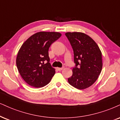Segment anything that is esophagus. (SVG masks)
I'll list each match as a JSON object with an SVG mask.
<instances>
[{"mask_svg": "<svg viewBox=\"0 0 120 120\" xmlns=\"http://www.w3.org/2000/svg\"><path fill=\"white\" fill-rule=\"evenodd\" d=\"M63 68H64V67H62V68L57 67V70H58V71H62Z\"/></svg>", "mask_w": 120, "mask_h": 120, "instance_id": "34e87169", "label": "esophagus"}]
</instances>
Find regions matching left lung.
Wrapping results in <instances>:
<instances>
[{"label": "left lung", "instance_id": "left-lung-1", "mask_svg": "<svg viewBox=\"0 0 120 120\" xmlns=\"http://www.w3.org/2000/svg\"><path fill=\"white\" fill-rule=\"evenodd\" d=\"M73 48L75 67L68 83L79 90L88 88L96 82L102 68V53L97 43L81 32L65 34Z\"/></svg>", "mask_w": 120, "mask_h": 120}]
</instances>
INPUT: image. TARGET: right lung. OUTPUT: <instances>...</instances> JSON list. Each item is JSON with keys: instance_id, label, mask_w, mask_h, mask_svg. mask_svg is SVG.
I'll list each match as a JSON object with an SVG mask.
<instances>
[{"instance_id": "obj_1", "label": "right lung", "mask_w": 120, "mask_h": 120, "mask_svg": "<svg viewBox=\"0 0 120 120\" xmlns=\"http://www.w3.org/2000/svg\"><path fill=\"white\" fill-rule=\"evenodd\" d=\"M61 35L58 32H38L22 44L18 52L16 64L22 78L30 86H45L55 74V69L49 63L48 50ZM45 61L47 62L45 64Z\"/></svg>"}]
</instances>
